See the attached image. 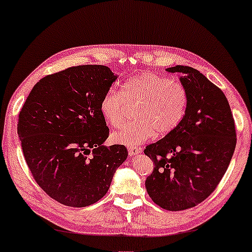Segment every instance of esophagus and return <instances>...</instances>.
Returning a JSON list of instances; mask_svg holds the SVG:
<instances>
[{"mask_svg":"<svg viewBox=\"0 0 252 252\" xmlns=\"http://www.w3.org/2000/svg\"><path fill=\"white\" fill-rule=\"evenodd\" d=\"M142 152V148L139 147H129L128 148V154L130 156H135V155H138L139 153Z\"/></svg>","mask_w":252,"mask_h":252,"instance_id":"obj_1","label":"esophagus"}]
</instances>
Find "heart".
Here are the masks:
<instances>
[{
  "mask_svg": "<svg viewBox=\"0 0 252 252\" xmlns=\"http://www.w3.org/2000/svg\"><path fill=\"white\" fill-rule=\"evenodd\" d=\"M127 101L138 105L135 122L115 133V142L126 146H136L146 139L165 136L174 130L184 117L188 93L181 82L155 72L139 73L127 80L123 90L115 87L105 93L100 110L114 128H121L127 119Z\"/></svg>",
  "mask_w": 252,
  "mask_h": 252,
  "instance_id": "1",
  "label": "heart"
}]
</instances>
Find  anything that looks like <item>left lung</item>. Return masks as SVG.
<instances>
[{
	"instance_id": "8db88e82",
	"label": "left lung",
	"mask_w": 252,
	"mask_h": 252,
	"mask_svg": "<svg viewBox=\"0 0 252 252\" xmlns=\"http://www.w3.org/2000/svg\"><path fill=\"white\" fill-rule=\"evenodd\" d=\"M180 72L188 105L176 128L144 150L154 164L145 187L154 203L181 211L203 202L217 189L237 144L236 126L222 90L199 70L187 65L166 69Z\"/></svg>"
}]
</instances>
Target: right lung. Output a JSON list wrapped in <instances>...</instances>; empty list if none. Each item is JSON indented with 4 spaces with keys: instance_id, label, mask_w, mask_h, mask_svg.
<instances>
[{
    "instance_id": "obj_1",
    "label": "right lung",
    "mask_w": 252,
    "mask_h": 252,
    "mask_svg": "<svg viewBox=\"0 0 252 252\" xmlns=\"http://www.w3.org/2000/svg\"><path fill=\"white\" fill-rule=\"evenodd\" d=\"M116 79L106 65L70 67L36 82L20 111L18 134L33 179L61 204L96 203L127 158L124 145H101L109 128L100 101Z\"/></svg>"
}]
</instances>
